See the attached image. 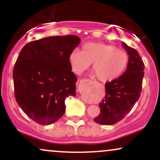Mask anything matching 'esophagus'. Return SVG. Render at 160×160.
I'll use <instances>...</instances> for the list:
<instances>
[{
  "label": "esophagus",
  "mask_w": 160,
  "mask_h": 160,
  "mask_svg": "<svg viewBox=\"0 0 160 160\" xmlns=\"http://www.w3.org/2000/svg\"><path fill=\"white\" fill-rule=\"evenodd\" d=\"M80 83H85V84H92V81L90 80H87V79H85V80H80Z\"/></svg>",
  "instance_id": "34e87169"
}]
</instances>
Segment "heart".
Segmentation results:
<instances>
[{
	"label": "heart",
	"mask_w": 160,
	"mask_h": 160,
	"mask_svg": "<svg viewBox=\"0 0 160 160\" xmlns=\"http://www.w3.org/2000/svg\"><path fill=\"white\" fill-rule=\"evenodd\" d=\"M71 69L80 74L92 63V71L99 81L110 82L123 74L128 63L126 51L103 43H85L82 51L74 49L68 57Z\"/></svg>",
	"instance_id": "obj_1"
}]
</instances>
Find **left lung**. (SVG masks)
<instances>
[{
	"label": "left lung",
	"instance_id": "obj_1",
	"mask_svg": "<svg viewBox=\"0 0 160 160\" xmlns=\"http://www.w3.org/2000/svg\"><path fill=\"white\" fill-rule=\"evenodd\" d=\"M128 63L124 74L105 83L106 94L99 104L100 114L93 120L101 125H113L128 114L140 97L144 64L136 49L122 43Z\"/></svg>",
	"mask_w": 160,
	"mask_h": 160
}]
</instances>
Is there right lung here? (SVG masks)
<instances>
[{
  "instance_id": "add662e5",
  "label": "right lung",
  "mask_w": 160,
  "mask_h": 160,
  "mask_svg": "<svg viewBox=\"0 0 160 160\" xmlns=\"http://www.w3.org/2000/svg\"><path fill=\"white\" fill-rule=\"evenodd\" d=\"M80 43L75 35L48 37L22 49L12 73L14 92L19 107L34 122H56L65 113V98L76 96L78 78L68 57Z\"/></svg>"
}]
</instances>
